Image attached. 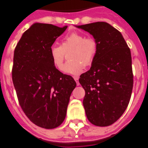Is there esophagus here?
Wrapping results in <instances>:
<instances>
[{
  "label": "esophagus",
  "mask_w": 148,
  "mask_h": 148,
  "mask_svg": "<svg viewBox=\"0 0 148 148\" xmlns=\"http://www.w3.org/2000/svg\"><path fill=\"white\" fill-rule=\"evenodd\" d=\"M74 79H75V81L76 82L77 86H79V77H78V76H74Z\"/></svg>",
  "instance_id": "obj_1"
}]
</instances>
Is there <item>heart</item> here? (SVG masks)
Listing matches in <instances>:
<instances>
[{"label":"heart","instance_id":"heart-1","mask_svg":"<svg viewBox=\"0 0 148 148\" xmlns=\"http://www.w3.org/2000/svg\"><path fill=\"white\" fill-rule=\"evenodd\" d=\"M98 42L92 37H86L83 34L73 32L65 36L61 45H53L49 49V57L56 68L61 70L66 53H69V60L63 67L67 74L78 75L84 66L92 64L96 56Z\"/></svg>","mask_w":148,"mask_h":148}]
</instances>
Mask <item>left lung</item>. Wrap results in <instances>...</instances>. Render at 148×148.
<instances>
[{
  "label": "left lung",
  "mask_w": 148,
  "mask_h": 148,
  "mask_svg": "<svg viewBox=\"0 0 148 148\" xmlns=\"http://www.w3.org/2000/svg\"><path fill=\"white\" fill-rule=\"evenodd\" d=\"M98 42L90 69L80 75L85 89L83 106L88 121L96 126H109L127 108L133 88L132 55L117 29L106 22L77 26Z\"/></svg>",
  "instance_id": "1"
}]
</instances>
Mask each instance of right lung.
Masks as SVG:
<instances>
[{
    "mask_svg": "<svg viewBox=\"0 0 148 148\" xmlns=\"http://www.w3.org/2000/svg\"><path fill=\"white\" fill-rule=\"evenodd\" d=\"M66 28L34 23L14 49L12 79L19 104L32 122L46 129L63 122L76 86L73 78L58 70L49 57L50 47Z\"/></svg>",
    "mask_w": 148,
    "mask_h": 148,
    "instance_id": "right-lung-1",
    "label": "right lung"
}]
</instances>
